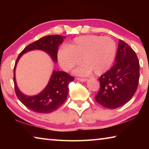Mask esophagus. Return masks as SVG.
<instances>
[{
    "mask_svg": "<svg viewBox=\"0 0 149 149\" xmlns=\"http://www.w3.org/2000/svg\"><path fill=\"white\" fill-rule=\"evenodd\" d=\"M77 79L79 80V81H87V79L86 78H81V77H77Z\"/></svg>",
    "mask_w": 149,
    "mask_h": 149,
    "instance_id": "obj_1",
    "label": "esophagus"
}]
</instances>
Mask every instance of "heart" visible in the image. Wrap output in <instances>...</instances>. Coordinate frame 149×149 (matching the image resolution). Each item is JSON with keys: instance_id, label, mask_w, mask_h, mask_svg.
<instances>
[{"instance_id": "b5f03b06", "label": "heart", "mask_w": 149, "mask_h": 149, "mask_svg": "<svg viewBox=\"0 0 149 149\" xmlns=\"http://www.w3.org/2000/svg\"><path fill=\"white\" fill-rule=\"evenodd\" d=\"M116 53L114 40L108 36L84 35L75 38L66 47L58 52V59L62 68L68 72L80 62L81 66L75 71L77 75L102 74L114 62Z\"/></svg>"}]
</instances>
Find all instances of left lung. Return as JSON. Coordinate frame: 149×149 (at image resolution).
<instances>
[{"mask_svg": "<svg viewBox=\"0 0 149 149\" xmlns=\"http://www.w3.org/2000/svg\"><path fill=\"white\" fill-rule=\"evenodd\" d=\"M116 64L100 75V89L95 100L104 107L115 109L124 105L137 91L139 62L132 48L119 40Z\"/></svg>", "mask_w": 149, "mask_h": 149, "instance_id": "obj_1", "label": "left lung"}]
</instances>
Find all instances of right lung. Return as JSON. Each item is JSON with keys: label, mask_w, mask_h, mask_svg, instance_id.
Segmentation results:
<instances>
[{"label": "right lung", "mask_w": 149, "mask_h": 149, "mask_svg": "<svg viewBox=\"0 0 149 149\" xmlns=\"http://www.w3.org/2000/svg\"><path fill=\"white\" fill-rule=\"evenodd\" d=\"M65 36L59 35H48L42 37L25 48L17 58L14 68V84L16 95L22 104L33 112L37 113H50L58 109L67 99L68 85L74 78L68 73L54 71L49 84L40 94L29 97L24 95L17 87L15 78V69L19 58L29 50L39 49L47 52L54 62H57L58 47L64 41Z\"/></svg>", "instance_id": "obj_1"}]
</instances>
